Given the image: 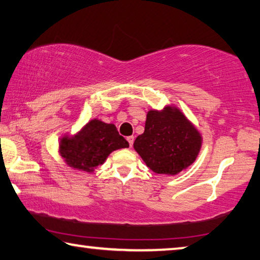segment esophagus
Returning a JSON list of instances; mask_svg holds the SVG:
<instances>
[{
  "mask_svg": "<svg viewBox=\"0 0 260 260\" xmlns=\"http://www.w3.org/2000/svg\"><path fill=\"white\" fill-rule=\"evenodd\" d=\"M127 141H128V143H129V147L133 146V142H134V137H133V135H132V137L127 138Z\"/></svg>",
  "mask_w": 260,
  "mask_h": 260,
  "instance_id": "obj_1",
  "label": "esophagus"
}]
</instances>
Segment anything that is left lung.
<instances>
[{
    "instance_id": "1",
    "label": "left lung",
    "mask_w": 260,
    "mask_h": 260,
    "mask_svg": "<svg viewBox=\"0 0 260 260\" xmlns=\"http://www.w3.org/2000/svg\"><path fill=\"white\" fill-rule=\"evenodd\" d=\"M201 138L194 126L177 109L149 111L143 134L134 141L147 167L156 174L176 175L194 162Z\"/></svg>"
}]
</instances>
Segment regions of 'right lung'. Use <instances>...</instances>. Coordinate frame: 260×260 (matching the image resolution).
<instances>
[{"label":"right lung","instance_id":"1","mask_svg":"<svg viewBox=\"0 0 260 260\" xmlns=\"http://www.w3.org/2000/svg\"><path fill=\"white\" fill-rule=\"evenodd\" d=\"M128 146L114 125L93 119L74 138L61 140L60 154L71 168L90 172L104 163L113 150Z\"/></svg>","mask_w":260,"mask_h":260}]
</instances>
